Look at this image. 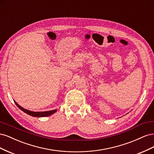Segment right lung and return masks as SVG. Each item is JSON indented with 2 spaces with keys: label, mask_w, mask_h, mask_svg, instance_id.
Listing matches in <instances>:
<instances>
[{
  "label": "right lung",
  "mask_w": 154,
  "mask_h": 154,
  "mask_svg": "<svg viewBox=\"0 0 154 154\" xmlns=\"http://www.w3.org/2000/svg\"><path fill=\"white\" fill-rule=\"evenodd\" d=\"M14 102H15V103L17 105V106L20 110H22L23 112H24L26 113L27 114H28L31 116H33V117H38V118L46 117V116H49L52 115L53 114L55 113L57 111V109H54V110H52L44 111V112H33V111H31V110H27L24 108H23V107H22L21 106L18 105L15 101H14Z\"/></svg>",
  "instance_id": "obj_1"
}]
</instances>
